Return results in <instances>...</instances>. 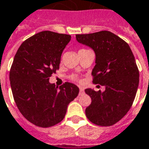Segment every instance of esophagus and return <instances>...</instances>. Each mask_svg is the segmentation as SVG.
I'll use <instances>...</instances> for the list:
<instances>
[{
    "label": "esophagus",
    "mask_w": 149,
    "mask_h": 149,
    "mask_svg": "<svg viewBox=\"0 0 149 149\" xmlns=\"http://www.w3.org/2000/svg\"><path fill=\"white\" fill-rule=\"evenodd\" d=\"M84 93V88L83 87H79V95H81Z\"/></svg>",
    "instance_id": "34e87169"
}]
</instances>
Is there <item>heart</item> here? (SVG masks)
Segmentation results:
<instances>
[{
  "label": "heart",
  "instance_id": "1",
  "mask_svg": "<svg viewBox=\"0 0 149 149\" xmlns=\"http://www.w3.org/2000/svg\"><path fill=\"white\" fill-rule=\"evenodd\" d=\"M81 50H83V49H81ZM72 79H78V78L75 75H74V76H72Z\"/></svg>",
  "mask_w": 149,
  "mask_h": 149
}]
</instances>
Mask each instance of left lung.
Masks as SVG:
<instances>
[{
  "instance_id": "1",
  "label": "left lung",
  "mask_w": 149,
  "mask_h": 149,
  "mask_svg": "<svg viewBox=\"0 0 149 149\" xmlns=\"http://www.w3.org/2000/svg\"><path fill=\"white\" fill-rule=\"evenodd\" d=\"M76 40L94 51L93 82L105 87L103 92L85 89L92 99L85 109L87 118L97 125H112L126 115L137 93L139 73L132 51L109 31L77 34Z\"/></svg>"
}]
</instances>
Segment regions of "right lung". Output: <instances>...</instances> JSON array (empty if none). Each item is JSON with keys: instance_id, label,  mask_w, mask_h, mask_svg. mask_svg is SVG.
<instances>
[{"instance_id": "right-lung-1", "label": "right lung", "mask_w": 149, "mask_h": 149, "mask_svg": "<svg viewBox=\"0 0 149 149\" xmlns=\"http://www.w3.org/2000/svg\"><path fill=\"white\" fill-rule=\"evenodd\" d=\"M70 35L42 31L19 47L10 71L12 93L18 109L29 121L51 127L62 120L79 89L71 83L56 87L49 78L59 70Z\"/></svg>"}]
</instances>
